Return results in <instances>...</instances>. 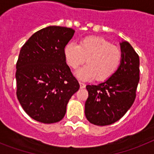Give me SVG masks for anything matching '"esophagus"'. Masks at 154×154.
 <instances>
[{
	"label": "esophagus",
	"instance_id": "esophagus-1",
	"mask_svg": "<svg viewBox=\"0 0 154 154\" xmlns=\"http://www.w3.org/2000/svg\"><path fill=\"white\" fill-rule=\"evenodd\" d=\"M79 85H80V88H81V89H84V88H85V84L83 83V82H79Z\"/></svg>",
	"mask_w": 154,
	"mask_h": 154
}]
</instances>
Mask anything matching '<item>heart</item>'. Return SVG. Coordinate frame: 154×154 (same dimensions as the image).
I'll list each match as a JSON object with an SVG mask.
<instances>
[{
	"label": "heart",
	"instance_id": "b5f03b06",
	"mask_svg": "<svg viewBox=\"0 0 154 154\" xmlns=\"http://www.w3.org/2000/svg\"><path fill=\"white\" fill-rule=\"evenodd\" d=\"M64 57L67 65L76 69L86 60L87 65L77 72L80 79L90 80L95 77L104 82L112 77L122 61V53L109 41L97 36H88L80 40L78 45L68 43L64 48Z\"/></svg>",
	"mask_w": 154,
	"mask_h": 154
}]
</instances>
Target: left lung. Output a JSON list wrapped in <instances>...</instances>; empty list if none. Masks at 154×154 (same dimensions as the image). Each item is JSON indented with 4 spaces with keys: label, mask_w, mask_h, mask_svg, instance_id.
I'll return each instance as SVG.
<instances>
[{
    "label": "left lung",
    "mask_w": 154,
    "mask_h": 154,
    "mask_svg": "<svg viewBox=\"0 0 154 154\" xmlns=\"http://www.w3.org/2000/svg\"><path fill=\"white\" fill-rule=\"evenodd\" d=\"M122 61L118 69L105 82L86 85L85 105L87 120L96 125H108L121 119L136 98L139 79L138 54L129 42L121 43Z\"/></svg>",
    "instance_id": "1"
}]
</instances>
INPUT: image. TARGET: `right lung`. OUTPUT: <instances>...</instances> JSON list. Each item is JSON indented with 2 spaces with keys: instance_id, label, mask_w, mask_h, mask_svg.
I'll return each instance as SVG.
<instances>
[{
  "instance_id": "right-lung-1",
  "label": "right lung",
  "mask_w": 154,
  "mask_h": 154,
  "mask_svg": "<svg viewBox=\"0 0 154 154\" xmlns=\"http://www.w3.org/2000/svg\"><path fill=\"white\" fill-rule=\"evenodd\" d=\"M74 32L70 28L49 26L21 47L16 65L17 97L25 112L37 122H60L79 89L64 57V48Z\"/></svg>"
}]
</instances>
